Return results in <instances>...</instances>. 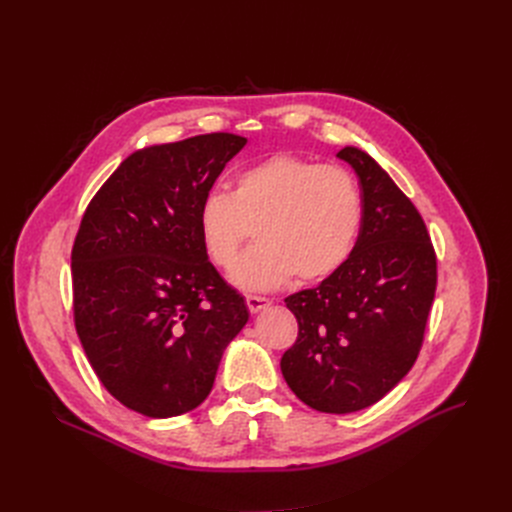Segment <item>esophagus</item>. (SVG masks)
Returning a JSON list of instances; mask_svg holds the SVG:
<instances>
[{
    "label": "esophagus",
    "instance_id": "esophagus-1",
    "mask_svg": "<svg viewBox=\"0 0 512 512\" xmlns=\"http://www.w3.org/2000/svg\"><path fill=\"white\" fill-rule=\"evenodd\" d=\"M245 301H247V307H249L251 313H259V311H263V309H267V307L272 305L265 297H255V294H249Z\"/></svg>",
    "mask_w": 512,
    "mask_h": 512
}]
</instances>
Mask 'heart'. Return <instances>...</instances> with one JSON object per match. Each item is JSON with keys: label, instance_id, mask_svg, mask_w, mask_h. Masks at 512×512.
Wrapping results in <instances>:
<instances>
[{"label": "heart", "instance_id": "heart-1", "mask_svg": "<svg viewBox=\"0 0 512 512\" xmlns=\"http://www.w3.org/2000/svg\"><path fill=\"white\" fill-rule=\"evenodd\" d=\"M363 224V199L351 172L297 155H274L236 174L232 191H211L197 226L209 261L230 270L255 232L257 245L232 270L247 290H272L297 276L317 284L340 272Z\"/></svg>", "mask_w": 512, "mask_h": 512}]
</instances>
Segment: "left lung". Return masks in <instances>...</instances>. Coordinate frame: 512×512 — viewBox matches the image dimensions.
Listing matches in <instances>:
<instances>
[{
    "instance_id": "left-lung-1",
    "label": "left lung",
    "mask_w": 512,
    "mask_h": 512,
    "mask_svg": "<svg viewBox=\"0 0 512 512\" xmlns=\"http://www.w3.org/2000/svg\"><path fill=\"white\" fill-rule=\"evenodd\" d=\"M338 157L359 176L361 232L340 272L284 299L299 336L280 369L305 405L344 415L375 405L411 371L438 272L423 218L378 161L357 147Z\"/></svg>"
}]
</instances>
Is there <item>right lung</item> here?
<instances>
[{
    "label": "right lung",
    "instance_id": "obj_1",
    "mask_svg": "<svg viewBox=\"0 0 512 512\" xmlns=\"http://www.w3.org/2000/svg\"><path fill=\"white\" fill-rule=\"evenodd\" d=\"M245 137L211 132L128 155L91 199L72 247L74 326L124 407L197 409L245 328V299L203 251L197 213Z\"/></svg>",
    "mask_w": 512,
    "mask_h": 512
}]
</instances>
